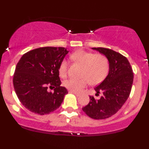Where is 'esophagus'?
Returning a JSON list of instances; mask_svg holds the SVG:
<instances>
[{
  "label": "esophagus",
  "instance_id": "obj_1",
  "mask_svg": "<svg viewBox=\"0 0 149 149\" xmlns=\"http://www.w3.org/2000/svg\"><path fill=\"white\" fill-rule=\"evenodd\" d=\"M70 93H74V94L75 95H76L77 97H79V93H77L76 92H74V91H70Z\"/></svg>",
  "mask_w": 149,
  "mask_h": 149
}]
</instances>
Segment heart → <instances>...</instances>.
<instances>
[{"label": "heart", "mask_w": 149, "mask_h": 149, "mask_svg": "<svg viewBox=\"0 0 149 149\" xmlns=\"http://www.w3.org/2000/svg\"><path fill=\"white\" fill-rule=\"evenodd\" d=\"M70 58L74 62L83 66L82 79L70 78L64 81V86L74 92L80 93L90 81L92 84L100 83L108 74L109 62L107 57L101 54H96L83 50H79L73 53ZM68 62L64 60L61 62L59 72L62 77L67 73Z\"/></svg>", "instance_id": "1"}]
</instances>
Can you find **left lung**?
Here are the masks:
<instances>
[{
  "label": "left lung",
  "mask_w": 149,
  "mask_h": 149,
  "mask_svg": "<svg viewBox=\"0 0 149 149\" xmlns=\"http://www.w3.org/2000/svg\"><path fill=\"white\" fill-rule=\"evenodd\" d=\"M107 57L109 70L107 77L94 89L103 95L99 100L89 96V102L82 110L93 119H104L117 113L129 97L134 74L127 59L115 51L102 47L91 48Z\"/></svg>",
  "instance_id": "8db88e82"
}]
</instances>
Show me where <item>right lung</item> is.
Listing matches in <instances>:
<instances>
[{"instance_id":"1","label":"right lung","mask_w":149,"mask_h":149,"mask_svg":"<svg viewBox=\"0 0 149 149\" xmlns=\"http://www.w3.org/2000/svg\"><path fill=\"white\" fill-rule=\"evenodd\" d=\"M68 51L64 47H46L24 54L15 67L13 86L20 102L38 115L58 109L68 91L60 86L59 68ZM56 87L53 93L48 91Z\"/></svg>"}]
</instances>
